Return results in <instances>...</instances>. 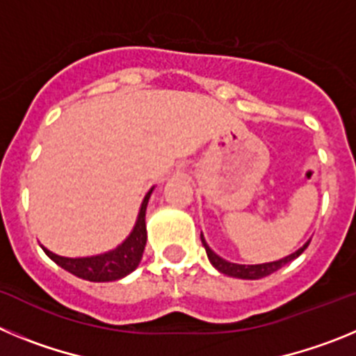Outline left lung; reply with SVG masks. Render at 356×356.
<instances>
[{"label":"left lung","instance_id":"8db88e82","mask_svg":"<svg viewBox=\"0 0 356 356\" xmlns=\"http://www.w3.org/2000/svg\"><path fill=\"white\" fill-rule=\"evenodd\" d=\"M201 242H203V246H205V251H207V257H209L210 264H212L213 267H216L217 271L222 273V275L226 276H234V278H241V280H260L264 278V276H269L273 275L275 271H278V269H282V267L285 266V264L292 262L294 259H298L301 253H303L305 250L308 248V244H310V241H307L303 244V246L300 248L298 251H294V253H291L289 257H284V259L280 260H275V262H266V264H251V266H246V264H234V262H228V260L221 259L219 254L213 253L212 250H210V246L207 244L205 237H203V234H201Z\"/></svg>","mask_w":356,"mask_h":356}]
</instances>
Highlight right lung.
<instances>
[{
  "label": "right lung",
  "instance_id": "1",
  "mask_svg": "<svg viewBox=\"0 0 356 356\" xmlns=\"http://www.w3.org/2000/svg\"><path fill=\"white\" fill-rule=\"evenodd\" d=\"M153 188L155 187H151L146 196H144L131 234L114 250L102 254H94V257H80V259L60 257V254L53 253V251L46 250L42 246L44 253L48 254L53 262L58 264L62 269H65V271H69L71 275L78 276L81 280H89V282H114V280L124 278V276L130 275L131 271H135L139 267L140 259H143L147 241L146 209Z\"/></svg>",
  "mask_w": 356,
  "mask_h": 356
}]
</instances>
